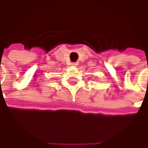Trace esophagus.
I'll use <instances>...</instances> for the list:
<instances>
[{
	"instance_id": "1",
	"label": "esophagus",
	"mask_w": 148,
	"mask_h": 148,
	"mask_svg": "<svg viewBox=\"0 0 148 148\" xmlns=\"http://www.w3.org/2000/svg\"><path fill=\"white\" fill-rule=\"evenodd\" d=\"M72 66H74V67H77L78 65V62H73L71 63Z\"/></svg>"
}]
</instances>
